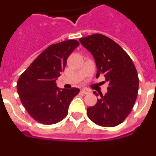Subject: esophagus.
I'll return each mask as SVG.
<instances>
[{
  "instance_id": "obj_1",
  "label": "esophagus",
  "mask_w": 156,
  "mask_h": 156,
  "mask_svg": "<svg viewBox=\"0 0 156 156\" xmlns=\"http://www.w3.org/2000/svg\"><path fill=\"white\" fill-rule=\"evenodd\" d=\"M81 91H82V92L85 94H88L91 92V91H90L89 89H88V88H83V89L81 90Z\"/></svg>"
}]
</instances>
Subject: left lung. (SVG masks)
<instances>
[{
	"instance_id": "left-lung-1",
	"label": "left lung",
	"mask_w": 156,
	"mask_h": 156,
	"mask_svg": "<svg viewBox=\"0 0 156 156\" xmlns=\"http://www.w3.org/2000/svg\"><path fill=\"white\" fill-rule=\"evenodd\" d=\"M79 41L94 56L96 77L103 75L108 82V92L99 94L95 105L87 108L88 118L103 127L118 126L130 114L137 98L139 80L135 65L120 45L103 34H91Z\"/></svg>"
}]
</instances>
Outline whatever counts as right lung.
<instances>
[{
	"label": "right lung",
	"instance_id": "add662e5",
	"mask_svg": "<svg viewBox=\"0 0 156 156\" xmlns=\"http://www.w3.org/2000/svg\"><path fill=\"white\" fill-rule=\"evenodd\" d=\"M78 45L76 40L50 45L19 78L17 88L21 103L39 123L53 125L61 122L68 115L71 100L79 93L76 88L60 91L56 84L68 56Z\"/></svg>",
	"mask_w": 156,
	"mask_h": 156
}]
</instances>
